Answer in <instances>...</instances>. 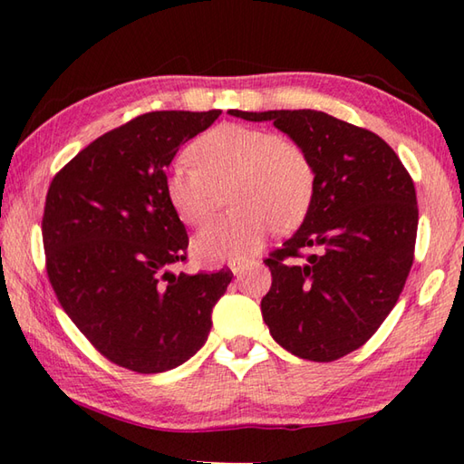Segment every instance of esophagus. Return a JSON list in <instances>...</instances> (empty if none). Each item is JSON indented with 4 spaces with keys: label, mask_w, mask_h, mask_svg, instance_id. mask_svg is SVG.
Instances as JSON below:
<instances>
[{
    "label": "esophagus",
    "mask_w": 464,
    "mask_h": 464,
    "mask_svg": "<svg viewBox=\"0 0 464 464\" xmlns=\"http://www.w3.org/2000/svg\"><path fill=\"white\" fill-rule=\"evenodd\" d=\"M249 264L251 262H247V260H229V268L233 270V274H241Z\"/></svg>",
    "instance_id": "1"
}]
</instances>
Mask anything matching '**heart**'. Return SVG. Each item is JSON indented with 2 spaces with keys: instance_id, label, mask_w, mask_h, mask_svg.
<instances>
[{
  "instance_id": "b5f03b06",
  "label": "heart",
  "mask_w": 464,
  "mask_h": 464,
  "mask_svg": "<svg viewBox=\"0 0 464 464\" xmlns=\"http://www.w3.org/2000/svg\"><path fill=\"white\" fill-rule=\"evenodd\" d=\"M192 161H178L166 176V196L186 225L215 213L221 190L239 207L210 221L194 237L202 262L239 260L262 246L274 227L290 231L309 215L315 168L296 140L246 124H218L190 145Z\"/></svg>"
}]
</instances>
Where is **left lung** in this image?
Segmentation results:
<instances>
[{
	"instance_id": "1",
	"label": "left lung",
	"mask_w": 464,
	"mask_h": 464,
	"mask_svg": "<svg viewBox=\"0 0 464 464\" xmlns=\"http://www.w3.org/2000/svg\"><path fill=\"white\" fill-rule=\"evenodd\" d=\"M229 114L272 121L315 168V196L293 237L264 264L262 315L282 348L332 362L374 335L410 276L418 200L410 171L372 130L319 110Z\"/></svg>"
}]
</instances>
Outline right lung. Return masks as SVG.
<instances>
[{
    "instance_id": "add662e5",
    "label": "right lung",
    "mask_w": 464,
    "mask_h": 464,
    "mask_svg": "<svg viewBox=\"0 0 464 464\" xmlns=\"http://www.w3.org/2000/svg\"><path fill=\"white\" fill-rule=\"evenodd\" d=\"M221 110H160L98 137L46 192V274L61 307L110 362L166 372L207 342L231 270L171 272L188 233L166 196V169Z\"/></svg>"
}]
</instances>
